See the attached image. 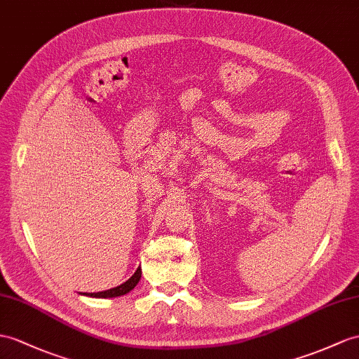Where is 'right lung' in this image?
I'll list each match as a JSON object with an SVG mask.
<instances>
[{
  "label": "right lung",
  "mask_w": 359,
  "mask_h": 359,
  "mask_svg": "<svg viewBox=\"0 0 359 359\" xmlns=\"http://www.w3.org/2000/svg\"><path fill=\"white\" fill-rule=\"evenodd\" d=\"M140 278H142V268H137L135 273L133 274V277H129L125 283H121L120 286L112 287V290L108 291H102V292H81L82 295H88V297H95V299H112V297H120V295H125L129 291H133L134 287L137 286V283L140 282Z\"/></svg>",
  "instance_id": "1"
}]
</instances>
